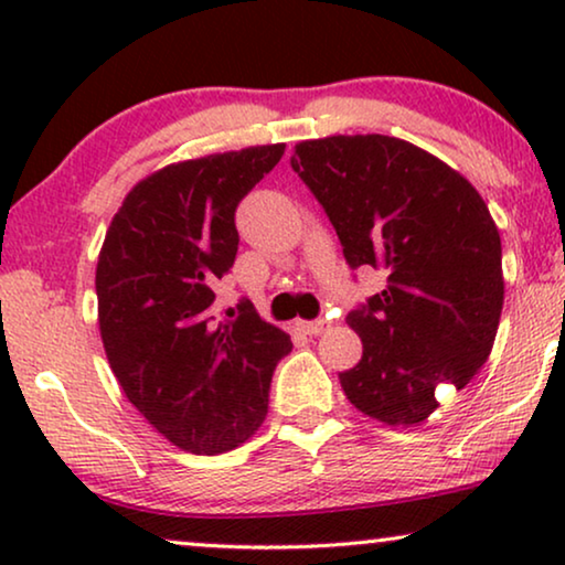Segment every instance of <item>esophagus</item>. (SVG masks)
<instances>
[{
  "label": "esophagus",
  "instance_id": "1",
  "mask_svg": "<svg viewBox=\"0 0 565 565\" xmlns=\"http://www.w3.org/2000/svg\"><path fill=\"white\" fill-rule=\"evenodd\" d=\"M298 327L303 329L306 334H311V337H319V334H323V331H329L331 323H329L327 319H316V321H300Z\"/></svg>",
  "mask_w": 565,
  "mask_h": 565
}]
</instances>
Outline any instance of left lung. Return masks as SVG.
<instances>
[{"label":"left lung","instance_id":"left-lung-1","mask_svg":"<svg viewBox=\"0 0 565 565\" xmlns=\"http://www.w3.org/2000/svg\"><path fill=\"white\" fill-rule=\"evenodd\" d=\"M290 164L350 267L388 273V288L347 316L362 358L339 375L344 396L370 419L416 427L439 385L466 388L491 354L504 306L497 223L466 177L393 136L300 141Z\"/></svg>","mask_w":565,"mask_h":565}]
</instances>
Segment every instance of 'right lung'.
<instances>
[{"mask_svg": "<svg viewBox=\"0 0 565 565\" xmlns=\"http://www.w3.org/2000/svg\"><path fill=\"white\" fill-rule=\"evenodd\" d=\"M285 143L169 164L136 184L97 259V321L122 393L161 437L195 455L246 443L267 416L290 337L249 300L213 311V285L236 259L242 198Z\"/></svg>", "mask_w": 565, "mask_h": 565, "instance_id": "right-lung-1", "label": "right lung"}]
</instances>
